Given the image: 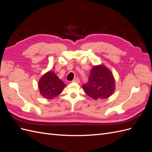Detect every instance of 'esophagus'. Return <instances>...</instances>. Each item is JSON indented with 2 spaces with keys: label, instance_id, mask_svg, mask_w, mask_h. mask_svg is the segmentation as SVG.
<instances>
[{
  "label": "esophagus",
  "instance_id": "obj_1",
  "mask_svg": "<svg viewBox=\"0 0 152 152\" xmlns=\"http://www.w3.org/2000/svg\"><path fill=\"white\" fill-rule=\"evenodd\" d=\"M73 82H76V83H79V82H80V80H79V79H77V78H76V79L73 80Z\"/></svg>",
  "mask_w": 152,
  "mask_h": 152
}]
</instances>
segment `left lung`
I'll return each mask as SVG.
<instances>
[{
	"instance_id": "8db88e82",
	"label": "left lung",
	"mask_w": 152,
	"mask_h": 152,
	"mask_svg": "<svg viewBox=\"0 0 152 152\" xmlns=\"http://www.w3.org/2000/svg\"><path fill=\"white\" fill-rule=\"evenodd\" d=\"M86 93L94 99H107L115 89V80L113 73L103 65L92 68L87 83L82 85Z\"/></svg>"
}]
</instances>
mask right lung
Wrapping results in <instances>:
<instances>
[{
	"label": "right lung",
	"instance_id": "1",
	"mask_svg": "<svg viewBox=\"0 0 152 152\" xmlns=\"http://www.w3.org/2000/svg\"><path fill=\"white\" fill-rule=\"evenodd\" d=\"M38 86L40 94L44 98L51 99L60 94L66 85L54 72L49 71L40 78Z\"/></svg>",
	"mask_w": 152,
	"mask_h": 152
}]
</instances>
